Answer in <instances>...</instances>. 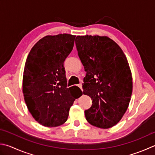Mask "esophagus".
Segmentation results:
<instances>
[{
	"label": "esophagus",
	"instance_id": "34e87169",
	"mask_svg": "<svg viewBox=\"0 0 155 155\" xmlns=\"http://www.w3.org/2000/svg\"><path fill=\"white\" fill-rule=\"evenodd\" d=\"M78 86L80 87V88L81 89V91H83V89H82V85H81V84H78Z\"/></svg>",
	"mask_w": 155,
	"mask_h": 155
}]
</instances>
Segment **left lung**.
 Returning a JSON list of instances; mask_svg holds the SVG:
<instances>
[{
  "label": "left lung",
  "mask_w": 155,
  "mask_h": 155,
  "mask_svg": "<svg viewBox=\"0 0 155 155\" xmlns=\"http://www.w3.org/2000/svg\"><path fill=\"white\" fill-rule=\"evenodd\" d=\"M78 56L86 71L84 94L92 104L86 110V120L94 126L109 128L121 120L132 93V77L123 51L107 36H78Z\"/></svg>",
  "instance_id": "1"
}]
</instances>
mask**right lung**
<instances>
[{
  "instance_id": "right-lung-1",
  "label": "right lung",
  "mask_w": 155,
  "mask_h": 155,
  "mask_svg": "<svg viewBox=\"0 0 155 155\" xmlns=\"http://www.w3.org/2000/svg\"><path fill=\"white\" fill-rule=\"evenodd\" d=\"M75 36H46L29 53L23 76L28 109L39 124L59 126L68 119L70 107L81 96L78 86L67 87L63 63L73 50Z\"/></svg>"
}]
</instances>
